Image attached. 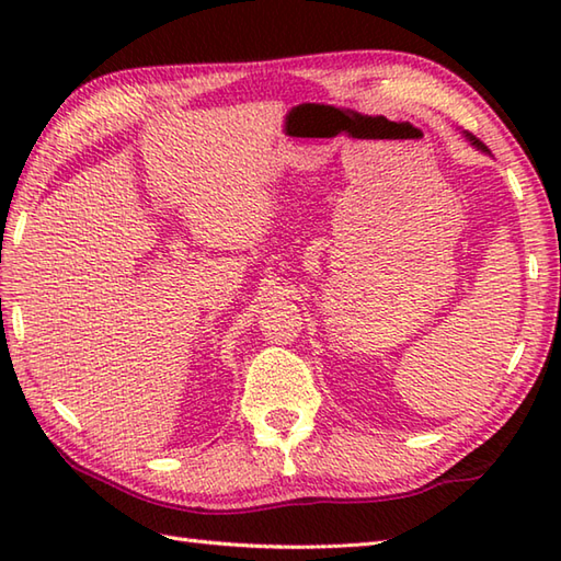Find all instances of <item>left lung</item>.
I'll use <instances>...</instances> for the list:
<instances>
[{"mask_svg":"<svg viewBox=\"0 0 561 561\" xmlns=\"http://www.w3.org/2000/svg\"><path fill=\"white\" fill-rule=\"evenodd\" d=\"M465 135V139H468L470 141V145L474 147V149H480V151H486V147L482 145V141L478 139V137H472V135H468V133H462Z\"/></svg>","mask_w":561,"mask_h":561,"instance_id":"obj_1","label":"left lung"}]
</instances>
